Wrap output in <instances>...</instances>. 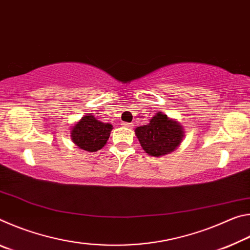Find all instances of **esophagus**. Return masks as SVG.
<instances>
[{
  "label": "esophagus",
  "instance_id": "34e87169",
  "mask_svg": "<svg viewBox=\"0 0 250 250\" xmlns=\"http://www.w3.org/2000/svg\"><path fill=\"white\" fill-rule=\"evenodd\" d=\"M121 125L124 126V128H126V129H131L133 126L132 124H129V122H122Z\"/></svg>",
  "mask_w": 250,
  "mask_h": 250
}]
</instances>
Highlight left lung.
Instances as JSON below:
<instances>
[{
  "instance_id": "1",
  "label": "left lung",
  "mask_w": 250,
  "mask_h": 250,
  "mask_svg": "<svg viewBox=\"0 0 250 250\" xmlns=\"http://www.w3.org/2000/svg\"><path fill=\"white\" fill-rule=\"evenodd\" d=\"M135 135L147 154L161 156L171 153L180 146L184 131L177 121L163 112H156L149 124L135 129Z\"/></svg>"
}]
</instances>
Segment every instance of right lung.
I'll return each instance as SVG.
<instances>
[{"instance_id":"obj_1","label":"right lung","mask_w":250,"mask_h":250,"mask_svg":"<svg viewBox=\"0 0 250 250\" xmlns=\"http://www.w3.org/2000/svg\"><path fill=\"white\" fill-rule=\"evenodd\" d=\"M111 130L110 124H103L94 116L86 115L73 126L70 135L71 140L80 149L96 152L107 143Z\"/></svg>"}]
</instances>
